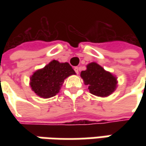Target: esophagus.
Instances as JSON below:
<instances>
[{
    "label": "esophagus",
    "mask_w": 146,
    "mask_h": 146,
    "mask_svg": "<svg viewBox=\"0 0 146 146\" xmlns=\"http://www.w3.org/2000/svg\"><path fill=\"white\" fill-rule=\"evenodd\" d=\"M74 70H75V71H76V73L78 75L79 74V71H80V68L79 67H75L74 68Z\"/></svg>",
    "instance_id": "esophagus-1"
}]
</instances>
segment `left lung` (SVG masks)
Instances as JSON below:
<instances>
[{
  "instance_id": "obj_1",
  "label": "left lung",
  "mask_w": 146,
  "mask_h": 146,
  "mask_svg": "<svg viewBox=\"0 0 146 146\" xmlns=\"http://www.w3.org/2000/svg\"><path fill=\"white\" fill-rule=\"evenodd\" d=\"M86 67V70L81 71L80 76L89 93L106 98L115 92L118 84L116 76L94 62L88 63Z\"/></svg>"
}]
</instances>
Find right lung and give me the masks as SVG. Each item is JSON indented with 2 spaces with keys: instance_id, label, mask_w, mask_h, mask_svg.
Listing matches in <instances>:
<instances>
[{
  "instance_id": "obj_1",
  "label": "right lung",
  "mask_w": 146,
  "mask_h": 146,
  "mask_svg": "<svg viewBox=\"0 0 146 146\" xmlns=\"http://www.w3.org/2000/svg\"><path fill=\"white\" fill-rule=\"evenodd\" d=\"M72 75H76V72L68 62L53 60L33 72L30 77V86L40 98H52L59 93L65 80Z\"/></svg>"
}]
</instances>
